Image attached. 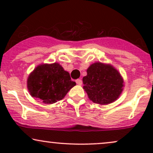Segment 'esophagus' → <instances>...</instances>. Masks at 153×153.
Returning a JSON list of instances; mask_svg holds the SVG:
<instances>
[{"label":"esophagus","mask_w":153,"mask_h":153,"mask_svg":"<svg viewBox=\"0 0 153 153\" xmlns=\"http://www.w3.org/2000/svg\"><path fill=\"white\" fill-rule=\"evenodd\" d=\"M75 82H76V83L78 84V85H82V80L81 79H77L76 80H75Z\"/></svg>","instance_id":"1"}]
</instances>
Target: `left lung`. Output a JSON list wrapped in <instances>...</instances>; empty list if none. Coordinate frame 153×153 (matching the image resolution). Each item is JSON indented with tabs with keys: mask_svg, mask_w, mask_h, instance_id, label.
Segmentation results:
<instances>
[{
	"mask_svg": "<svg viewBox=\"0 0 153 153\" xmlns=\"http://www.w3.org/2000/svg\"><path fill=\"white\" fill-rule=\"evenodd\" d=\"M83 88L93 102L108 104L117 99L123 90V80L117 70L109 65L96 62L88 68L83 77Z\"/></svg>",
	"mask_w": 153,
	"mask_h": 153,
	"instance_id": "8db88e82",
	"label": "left lung"
}]
</instances>
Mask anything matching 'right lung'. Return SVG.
I'll use <instances>...</instances> for the list:
<instances>
[{
  "label": "right lung",
  "instance_id": "obj_1",
  "mask_svg": "<svg viewBox=\"0 0 153 153\" xmlns=\"http://www.w3.org/2000/svg\"><path fill=\"white\" fill-rule=\"evenodd\" d=\"M76 85L69 73L58 63L44 64L36 68L28 78L27 87L31 96L45 103L62 100L69 90Z\"/></svg>",
  "mask_w": 153,
  "mask_h": 153
}]
</instances>
